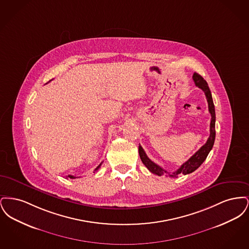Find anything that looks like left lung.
Wrapping results in <instances>:
<instances>
[{
  "label": "left lung",
  "mask_w": 249,
  "mask_h": 249,
  "mask_svg": "<svg viewBox=\"0 0 249 249\" xmlns=\"http://www.w3.org/2000/svg\"><path fill=\"white\" fill-rule=\"evenodd\" d=\"M192 78H193V81H194V83L196 85V87H198V88H200L201 89H202V91L204 92V94L206 96V99H207L208 110H209V113L211 114L210 135H209L206 142L201 146V148L195 154L191 156L185 163H183L182 165L180 166V168H178V170L176 172H174L173 174L168 173L163 168H161L160 166H159L158 164H156L155 162H153L146 156L144 150L142 149V146L139 144V155H140V158H141L142 163L144 164V166L152 174H155V175H157L159 177L168 175L171 178H178L179 175H189L190 173L194 172L195 170H197L201 165V163L205 160V159L207 158L209 152L213 148L214 138H215V129H214L215 112H214V106H213L212 94H211L210 89L208 87V84L201 77L199 73L194 72Z\"/></svg>",
  "instance_id": "1"
}]
</instances>
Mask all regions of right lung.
Returning a JSON list of instances; mask_svg holds the SVG:
<instances>
[{
    "label": "right lung",
    "instance_id": "obj_1",
    "mask_svg": "<svg viewBox=\"0 0 249 249\" xmlns=\"http://www.w3.org/2000/svg\"><path fill=\"white\" fill-rule=\"evenodd\" d=\"M101 165H102V163H101V164H100V165L98 166V167H97V168H96V169H95V171H97V170H98V169H99V168H100V167H101ZM67 178H71V179H73V178H75V177H73V176H71V175H70V176H68V177H67Z\"/></svg>",
    "mask_w": 249,
    "mask_h": 249
}]
</instances>
